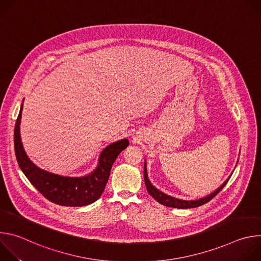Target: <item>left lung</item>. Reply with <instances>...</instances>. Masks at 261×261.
<instances>
[{"label":"left lung","mask_w":261,"mask_h":261,"mask_svg":"<svg viewBox=\"0 0 261 261\" xmlns=\"http://www.w3.org/2000/svg\"><path fill=\"white\" fill-rule=\"evenodd\" d=\"M231 174L229 175V177L223 182L218 189H216L213 193L208 194L205 197H201L199 199H195V200H186V199H179L176 197H173L171 195H168L162 191H160L159 189H157L155 186L151 182L150 178L147 176V171H146V162H144V169H143V177H144V182H145V187L146 190L154 199H156L159 203L166 205V206H170V207H175V208H193V207H198L204 203H206L207 201H210L212 198H214L223 188L224 186L227 184V181L229 180Z\"/></svg>","instance_id":"left-lung-1"}]
</instances>
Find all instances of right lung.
Here are the masks:
<instances>
[{
  "instance_id": "right-lung-1",
  "label": "right lung",
  "mask_w": 261,
  "mask_h": 261,
  "mask_svg": "<svg viewBox=\"0 0 261 261\" xmlns=\"http://www.w3.org/2000/svg\"><path fill=\"white\" fill-rule=\"evenodd\" d=\"M23 102V101H22ZM20 106L14 128V148L18 165L28 179L46 199L65 206H84L95 202L103 193L110 169L119 154L129 145L127 138L108 144L100 153L96 168L82 176H65L37 166L28 157L20 138Z\"/></svg>"
}]
</instances>
